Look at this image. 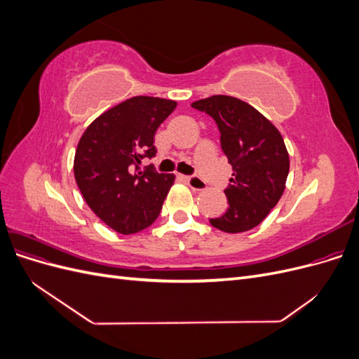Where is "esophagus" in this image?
Returning a JSON list of instances; mask_svg holds the SVG:
<instances>
[{
    "instance_id": "esophagus-1",
    "label": "esophagus",
    "mask_w": 359,
    "mask_h": 359,
    "mask_svg": "<svg viewBox=\"0 0 359 359\" xmlns=\"http://www.w3.org/2000/svg\"><path fill=\"white\" fill-rule=\"evenodd\" d=\"M186 181H187V184L190 186V189H193V190L201 191V190L206 189V184L201 178H198V177H186Z\"/></svg>"
}]
</instances>
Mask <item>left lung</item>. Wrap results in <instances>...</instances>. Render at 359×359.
Listing matches in <instances>:
<instances>
[{
  "mask_svg": "<svg viewBox=\"0 0 359 359\" xmlns=\"http://www.w3.org/2000/svg\"><path fill=\"white\" fill-rule=\"evenodd\" d=\"M212 116L223 153L232 165L224 190L227 211L210 223L227 233L253 229L280 201L289 173V154L274 124L248 103L231 95H212L191 103Z\"/></svg>",
  "mask_w": 359,
  "mask_h": 359,
  "instance_id": "8db88e82",
  "label": "left lung"
}]
</instances>
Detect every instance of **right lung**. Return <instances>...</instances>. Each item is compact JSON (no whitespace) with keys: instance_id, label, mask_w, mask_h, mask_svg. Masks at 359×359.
<instances>
[{"instance_id":"right-lung-1","label":"right lung","mask_w":359,"mask_h":359,"mask_svg":"<svg viewBox=\"0 0 359 359\" xmlns=\"http://www.w3.org/2000/svg\"><path fill=\"white\" fill-rule=\"evenodd\" d=\"M177 102L137 95L119 103L85 130L74 154V178L94 214L130 235L158 217L175 175L140 169L157 153L154 135Z\"/></svg>"}]
</instances>
